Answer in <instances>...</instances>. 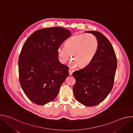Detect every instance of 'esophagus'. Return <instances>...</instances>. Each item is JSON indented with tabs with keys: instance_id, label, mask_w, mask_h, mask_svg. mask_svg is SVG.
I'll use <instances>...</instances> for the list:
<instances>
[{
	"instance_id": "obj_1",
	"label": "esophagus",
	"mask_w": 133,
	"mask_h": 133,
	"mask_svg": "<svg viewBox=\"0 0 133 133\" xmlns=\"http://www.w3.org/2000/svg\"><path fill=\"white\" fill-rule=\"evenodd\" d=\"M68 72H69V75H71L72 74V72H73V70H72V69H71V68H69V70H68Z\"/></svg>"
}]
</instances>
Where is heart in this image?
<instances>
[{
	"mask_svg": "<svg viewBox=\"0 0 133 133\" xmlns=\"http://www.w3.org/2000/svg\"><path fill=\"white\" fill-rule=\"evenodd\" d=\"M98 49V42L95 36L80 34L71 37L65 42L64 47H59L57 55L61 63L66 64L71 56V66L82 68L91 63Z\"/></svg>",
	"mask_w": 133,
	"mask_h": 133,
	"instance_id": "1",
	"label": "heart"
}]
</instances>
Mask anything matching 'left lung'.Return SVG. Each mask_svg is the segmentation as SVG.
Returning <instances> with one entry per match:
<instances>
[{
  "mask_svg": "<svg viewBox=\"0 0 133 133\" xmlns=\"http://www.w3.org/2000/svg\"><path fill=\"white\" fill-rule=\"evenodd\" d=\"M97 38L98 49L95 58L87 66L72 73L76 83L74 96L86 106H94L102 103L111 91L117 68L114 50L107 38L96 31H88Z\"/></svg>",
  "mask_w": 133,
  "mask_h": 133,
  "instance_id": "obj_1",
  "label": "left lung"
}]
</instances>
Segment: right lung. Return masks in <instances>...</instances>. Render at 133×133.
<instances>
[{
	"label": "right lung",
	"instance_id": "add662e5",
	"mask_svg": "<svg viewBox=\"0 0 133 133\" xmlns=\"http://www.w3.org/2000/svg\"><path fill=\"white\" fill-rule=\"evenodd\" d=\"M71 32L55 27L34 32L25 42L18 60L21 86L32 103L44 105L57 96L68 76V67L61 63L57 49Z\"/></svg>",
	"mask_w": 133,
	"mask_h": 133
}]
</instances>
